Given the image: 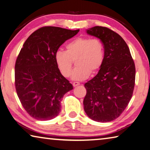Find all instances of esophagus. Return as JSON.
I'll return each mask as SVG.
<instances>
[{"mask_svg":"<svg viewBox=\"0 0 150 150\" xmlns=\"http://www.w3.org/2000/svg\"><path fill=\"white\" fill-rule=\"evenodd\" d=\"M80 85V83L79 82H73V87H77V86H78V85Z\"/></svg>","mask_w":150,"mask_h":150,"instance_id":"1","label":"esophagus"}]
</instances>
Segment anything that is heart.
I'll return each instance as SVG.
<instances>
[{
  "label": "heart",
  "mask_w": 150,
  "mask_h": 150,
  "mask_svg": "<svg viewBox=\"0 0 150 150\" xmlns=\"http://www.w3.org/2000/svg\"><path fill=\"white\" fill-rule=\"evenodd\" d=\"M66 51L59 50L54 54L57 66L63 76L70 77L73 61L77 68L71 75L73 80L83 81L90 73L98 72L105 59L104 45L98 39L78 37L66 45Z\"/></svg>",
  "instance_id": "b5f03b06"
}]
</instances>
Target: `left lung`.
<instances>
[{"label": "left lung", "mask_w": 150, "mask_h": 150, "mask_svg": "<svg viewBox=\"0 0 150 150\" xmlns=\"http://www.w3.org/2000/svg\"><path fill=\"white\" fill-rule=\"evenodd\" d=\"M86 32L103 42L105 59L98 73L85 84L84 110L96 122H111L122 114L132 98L135 64L127 45L117 33L99 26Z\"/></svg>", "instance_id": "1"}]
</instances>
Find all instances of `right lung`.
I'll use <instances>...</instances> for the list:
<instances>
[{
    "instance_id": "1",
    "label": "right lung",
    "mask_w": 150,
    "mask_h": 150,
    "mask_svg": "<svg viewBox=\"0 0 150 150\" xmlns=\"http://www.w3.org/2000/svg\"><path fill=\"white\" fill-rule=\"evenodd\" d=\"M79 31L45 27L24 43L15 63V87L23 107L33 118L47 121L57 117L64 95L73 89L59 71L54 54Z\"/></svg>"
}]
</instances>
